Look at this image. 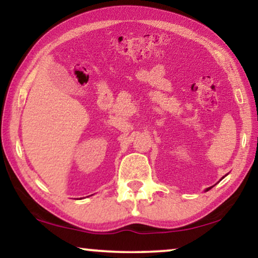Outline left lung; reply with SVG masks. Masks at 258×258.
Segmentation results:
<instances>
[{
  "mask_svg": "<svg viewBox=\"0 0 258 258\" xmlns=\"http://www.w3.org/2000/svg\"><path fill=\"white\" fill-rule=\"evenodd\" d=\"M209 189H210V188H207V189H206V191H208V190H209Z\"/></svg>",
  "mask_w": 258,
  "mask_h": 258,
  "instance_id": "left-lung-1",
  "label": "left lung"
}]
</instances>
